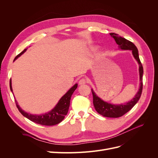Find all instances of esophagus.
Returning <instances> with one entry per match:
<instances>
[{"instance_id": "1", "label": "esophagus", "mask_w": 158, "mask_h": 158, "mask_svg": "<svg viewBox=\"0 0 158 158\" xmlns=\"http://www.w3.org/2000/svg\"><path fill=\"white\" fill-rule=\"evenodd\" d=\"M87 83V80L83 78L82 79H80V81H79V84L80 85H84V84H85Z\"/></svg>"}]
</instances>
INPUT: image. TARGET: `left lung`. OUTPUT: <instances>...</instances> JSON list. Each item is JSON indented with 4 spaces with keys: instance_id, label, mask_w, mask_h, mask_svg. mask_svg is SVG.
Returning <instances> with one entry per match:
<instances>
[{
    "instance_id": "obj_1",
    "label": "left lung",
    "mask_w": 158,
    "mask_h": 158,
    "mask_svg": "<svg viewBox=\"0 0 158 158\" xmlns=\"http://www.w3.org/2000/svg\"><path fill=\"white\" fill-rule=\"evenodd\" d=\"M110 35L114 38V41H115L117 44L118 45L119 48L123 50H131L134 57L138 61V63L139 64V74L140 82V88L138 89L137 94L135 95V98L131 101L127 102V103L121 105H113L111 103H107L103 101L98 95H96V94L94 93L93 89H92V92L93 95V103L96 111L103 117L117 118L124 115L125 113L130 111L135 106L141 96L143 87V66L139 59L138 49L133 43L126 40L125 38L118 36V34H116L114 33H110Z\"/></svg>"
}]
</instances>
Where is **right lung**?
<instances>
[{
	"label": "right lung",
	"mask_w": 158,
	"mask_h": 158,
	"mask_svg": "<svg viewBox=\"0 0 158 158\" xmlns=\"http://www.w3.org/2000/svg\"><path fill=\"white\" fill-rule=\"evenodd\" d=\"M26 50L27 49H25L22 52H21L20 54L18 55L15 57V59H14V60L18 59L19 56H21L23 52H25ZM77 87L78 84H76L74 86L72 87L68 92L60 98L58 103L56 105V106L52 109L51 111L46 113L45 114L37 115V114H32L27 113L20 107V106L18 105L17 102L16 101V107L18 109L19 111L22 113V115H23L32 122H34L37 124H39V125L45 126L55 125L63 121L65 115H66V114H67L70 106L71 96L74 93L75 89L77 88ZM10 88L12 92L11 80L10 81Z\"/></svg>",
	"instance_id": "right-lung-1"
}]
</instances>
